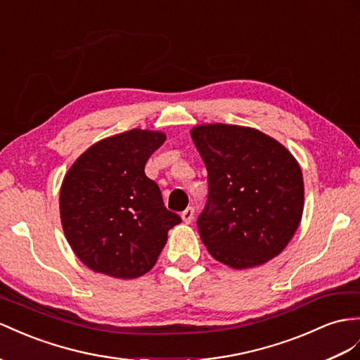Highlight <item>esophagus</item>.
<instances>
[{"label": "esophagus", "instance_id": "34e87169", "mask_svg": "<svg viewBox=\"0 0 360 360\" xmlns=\"http://www.w3.org/2000/svg\"><path fill=\"white\" fill-rule=\"evenodd\" d=\"M181 217H182V220H184V222H186V224H191L193 217H195V208H193V207H187L186 210L182 211Z\"/></svg>", "mask_w": 360, "mask_h": 360}]
</instances>
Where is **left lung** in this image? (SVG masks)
<instances>
[{
    "label": "left lung",
    "instance_id": "8db88e82",
    "mask_svg": "<svg viewBox=\"0 0 360 360\" xmlns=\"http://www.w3.org/2000/svg\"><path fill=\"white\" fill-rule=\"evenodd\" d=\"M191 138L208 172V199L198 231L208 252L234 269L278 255L304 210V182L292 153L257 129L202 124Z\"/></svg>",
    "mask_w": 360,
    "mask_h": 360
}]
</instances>
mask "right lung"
Here are the masks:
<instances>
[{
    "label": "right lung",
    "mask_w": 360,
    "mask_h": 360,
    "mask_svg": "<svg viewBox=\"0 0 360 360\" xmlns=\"http://www.w3.org/2000/svg\"><path fill=\"white\" fill-rule=\"evenodd\" d=\"M162 132L132 129L82 153L63 178L60 222L71 250L91 271L115 278L149 272L181 217L164 207L158 184L146 176Z\"/></svg>",
    "instance_id": "obj_1"
}]
</instances>
